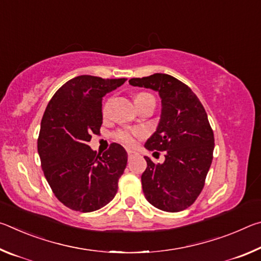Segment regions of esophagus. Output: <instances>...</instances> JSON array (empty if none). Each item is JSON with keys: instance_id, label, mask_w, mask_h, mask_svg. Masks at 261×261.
<instances>
[{"instance_id": "34e87169", "label": "esophagus", "mask_w": 261, "mask_h": 261, "mask_svg": "<svg viewBox=\"0 0 261 261\" xmlns=\"http://www.w3.org/2000/svg\"><path fill=\"white\" fill-rule=\"evenodd\" d=\"M126 152H127V155H129V158H134V156H136V155H138V152L135 151V149L127 148Z\"/></svg>"}]
</instances>
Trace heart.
<instances>
[{
	"label": "heart",
	"instance_id": "1",
	"mask_svg": "<svg viewBox=\"0 0 261 261\" xmlns=\"http://www.w3.org/2000/svg\"><path fill=\"white\" fill-rule=\"evenodd\" d=\"M149 96H152V95L148 94V93H145V92H141V93H138L135 96V102H138V101L149 98ZM109 103H110V101H108V102L105 105V107H103V113L105 114L108 112ZM143 135H144L143 131L139 130V129H132V130L124 129V130L116 131V134H115V138H116V140L121 141V143L131 146V145H134L136 143L137 139L141 138Z\"/></svg>",
	"mask_w": 261,
	"mask_h": 261
}]
</instances>
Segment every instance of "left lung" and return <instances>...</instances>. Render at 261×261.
I'll return each mask as SVG.
<instances>
[{"mask_svg":"<svg viewBox=\"0 0 261 261\" xmlns=\"http://www.w3.org/2000/svg\"><path fill=\"white\" fill-rule=\"evenodd\" d=\"M129 84L159 92L162 103L158 129L145 147L166 151V160L154 163L145 156L147 167L141 175L145 198L165 212L188 208L202 191L213 160L214 134L204 106L191 88L169 74L132 78Z\"/></svg>","mask_w":261,"mask_h":261,"instance_id":"8db88e82","label":"left lung"}]
</instances>
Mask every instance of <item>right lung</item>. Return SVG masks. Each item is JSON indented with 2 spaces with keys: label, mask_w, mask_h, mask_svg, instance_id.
Returning a JSON list of instances; mask_svg holds the SVG:
<instances>
[{
  "label": "right lung",
  "mask_w": 261,
  "mask_h": 261,
  "mask_svg": "<svg viewBox=\"0 0 261 261\" xmlns=\"http://www.w3.org/2000/svg\"><path fill=\"white\" fill-rule=\"evenodd\" d=\"M125 81L74 77L56 91L43 114L38 138L43 174L57 199L73 211L99 210L117 192L126 151L113 143L101 155L88 141L100 134L102 98Z\"/></svg>",
  "instance_id": "right-lung-1"
}]
</instances>
